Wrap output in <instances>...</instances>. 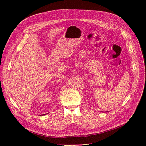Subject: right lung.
I'll return each mask as SVG.
<instances>
[{"label": "right lung", "instance_id": "right-lung-1", "mask_svg": "<svg viewBox=\"0 0 146 146\" xmlns=\"http://www.w3.org/2000/svg\"><path fill=\"white\" fill-rule=\"evenodd\" d=\"M43 115H44V114H43ZM44 115H45V114H44Z\"/></svg>", "mask_w": 146, "mask_h": 146}]
</instances>
